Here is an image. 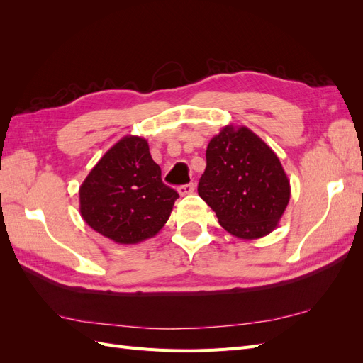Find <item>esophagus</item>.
<instances>
[{
	"label": "esophagus",
	"instance_id": "1",
	"mask_svg": "<svg viewBox=\"0 0 363 363\" xmlns=\"http://www.w3.org/2000/svg\"><path fill=\"white\" fill-rule=\"evenodd\" d=\"M194 184L192 183H188V184H183V186H179V194L182 195V196H184V195H189V194H192L194 192Z\"/></svg>",
	"mask_w": 363,
	"mask_h": 363
}]
</instances>
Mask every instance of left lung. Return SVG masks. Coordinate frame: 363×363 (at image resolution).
I'll return each mask as SVG.
<instances>
[{
	"mask_svg": "<svg viewBox=\"0 0 363 363\" xmlns=\"http://www.w3.org/2000/svg\"><path fill=\"white\" fill-rule=\"evenodd\" d=\"M206 160L199 195L221 227L247 240L269 235L291 199L276 152L248 127L230 124L208 142Z\"/></svg>",
	"mask_w": 363,
	"mask_h": 363,
	"instance_id": "left-lung-1",
	"label": "left lung"
}]
</instances>
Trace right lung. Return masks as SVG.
<instances>
[{
  "mask_svg": "<svg viewBox=\"0 0 363 363\" xmlns=\"http://www.w3.org/2000/svg\"><path fill=\"white\" fill-rule=\"evenodd\" d=\"M80 213L87 225L116 244H139L167 224L179 194L162 182L148 142L124 136L80 186Z\"/></svg>",
  "mask_w": 363,
  "mask_h": 363,
  "instance_id": "right-lung-1",
  "label": "right lung"
}]
</instances>
